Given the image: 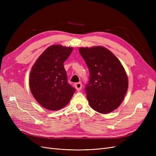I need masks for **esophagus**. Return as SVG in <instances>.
Instances as JSON below:
<instances>
[{"label": "esophagus", "mask_w": 156, "mask_h": 156, "mask_svg": "<svg viewBox=\"0 0 156 156\" xmlns=\"http://www.w3.org/2000/svg\"><path fill=\"white\" fill-rule=\"evenodd\" d=\"M75 87L77 91H80L82 88V84H81V83H77L75 84Z\"/></svg>", "instance_id": "1"}]
</instances>
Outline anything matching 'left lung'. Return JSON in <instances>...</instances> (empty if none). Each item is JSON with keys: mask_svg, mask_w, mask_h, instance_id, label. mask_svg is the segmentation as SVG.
<instances>
[{"mask_svg": "<svg viewBox=\"0 0 156 156\" xmlns=\"http://www.w3.org/2000/svg\"><path fill=\"white\" fill-rule=\"evenodd\" d=\"M89 69L85 92L89 105L102 114L120 106L128 88L126 71L116 56L104 47L80 48Z\"/></svg>", "mask_w": 156, "mask_h": 156, "instance_id": "8db88e82", "label": "left lung"}]
</instances>
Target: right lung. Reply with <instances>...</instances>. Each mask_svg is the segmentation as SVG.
Returning a JSON list of instances; mask_svg holds the SVG:
<instances>
[{"label":"right lung","instance_id":"right-lung-1","mask_svg":"<svg viewBox=\"0 0 156 156\" xmlns=\"http://www.w3.org/2000/svg\"><path fill=\"white\" fill-rule=\"evenodd\" d=\"M73 48L60 45L49 46L31 69L29 86L35 100L47 109L56 111L68 104L75 88L68 82L64 62Z\"/></svg>","mask_w":156,"mask_h":156}]
</instances>
